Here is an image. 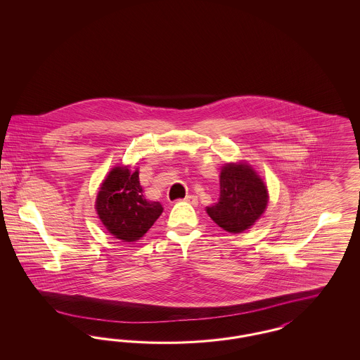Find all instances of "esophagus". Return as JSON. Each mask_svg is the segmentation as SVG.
<instances>
[{
	"label": "esophagus",
	"mask_w": 360,
	"mask_h": 360,
	"mask_svg": "<svg viewBox=\"0 0 360 360\" xmlns=\"http://www.w3.org/2000/svg\"><path fill=\"white\" fill-rule=\"evenodd\" d=\"M184 201H185V202H188V204H191V205H197V202H198L197 195H193V194H188V195H186V197L184 198Z\"/></svg>",
	"instance_id": "34e87169"
}]
</instances>
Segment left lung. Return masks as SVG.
<instances>
[{"label":"left lung","instance_id":"left-lung-1","mask_svg":"<svg viewBox=\"0 0 360 360\" xmlns=\"http://www.w3.org/2000/svg\"><path fill=\"white\" fill-rule=\"evenodd\" d=\"M267 201V188L250 166L226 165L220 175V200L206 212L224 231L240 233L263 214Z\"/></svg>","mask_w":360,"mask_h":360}]
</instances>
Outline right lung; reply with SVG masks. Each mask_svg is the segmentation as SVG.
<instances>
[{
	"label": "right lung",
	"mask_w": 360,
	"mask_h": 360,
	"mask_svg": "<svg viewBox=\"0 0 360 360\" xmlns=\"http://www.w3.org/2000/svg\"><path fill=\"white\" fill-rule=\"evenodd\" d=\"M96 209L106 229L122 241L139 240L158 220L163 207L143 195L139 172L115 167L103 181Z\"/></svg>",
	"instance_id": "1"
}]
</instances>
